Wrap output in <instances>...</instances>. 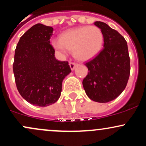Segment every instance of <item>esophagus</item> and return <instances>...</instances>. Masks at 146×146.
Listing matches in <instances>:
<instances>
[{"label": "esophagus", "instance_id": "esophagus-1", "mask_svg": "<svg viewBox=\"0 0 146 146\" xmlns=\"http://www.w3.org/2000/svg\"><path fill=\"white\" fill-rule=\"evenodd\" d=\"M69 65H70V67H71V69L73 71V70L75 69V67L77 66V65H78V64L75 63V62H70Z\"/></svg>", "mask_w": 146, "mask_h": 146}]
</instances>
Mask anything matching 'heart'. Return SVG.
<instances>
[{
    "label": "heart",
    "instance_id": "obj_1",
    "mask_svg": "<svg viewBox=\"0 0 146 146\" xmlns=\"http://www.w3.org/2000/svg\"><path fill=\"white\" fill-rule=\"evenodd\" d=\"M104 36L95 26H84L69 29L60 39L53 41V47L62 53L73 51V56L80 61H86L96 56L101 49Z\"/></svg>",
    "mask_w": 146,
    "mask_h": 146
}]
</instances>
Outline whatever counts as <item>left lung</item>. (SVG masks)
Returning <instances> with one entry per match:
<instances>
[{"label": "left lung", "instance_id": "1", "mask_svg": "<svg viewBox=\"0 0 146 146\" xmlns=\"http://www.w3.org/2000/svg\"><path fill=\"white\" fill-rule=\"evenodd\" d=\"M94 24L103 33L104 48L85 63L88 72L82 84L90 100L106 103L125 89L130 73V57L127 42L118 31L103 22Z\"/></svg>", "mask_w": 146, "mask_h": 146}]
</instances>
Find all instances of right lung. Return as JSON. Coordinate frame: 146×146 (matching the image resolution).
<instances>
[{
    "mask_svg": "<svg viewBox=\"0 0 146 146\" xmlns=\"http://www.w3.org/2000/svg\"><path fill=\"white\" fill-rule=\"evenodd\" d=\"M53 29L38 23L20 38L13 64L19 93L31 104L44 107L56 103L64 78L71 72L67 61L55 58L50 44Z\"/></svg>",
    "mask_w": 146,
    "mask_h": 146,
    "instance_id": "add662e5",
    "label": "right lung"
}]
</instances>
